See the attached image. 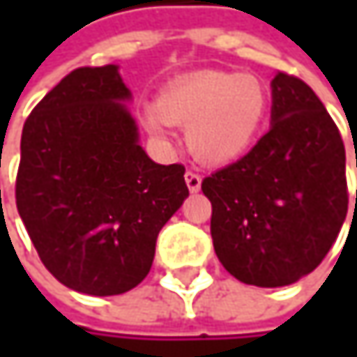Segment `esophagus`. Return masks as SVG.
I'll list each match as a JSON object with an SVG mask.
<instances>
[{"label": "esophagus", "mask_w": 357, "mask_h": 357, "mask_svg": "<svg viewBox=\"0 0 357 357\" xmlns=\"http://www.w3.org/2000/svg\"><path fill=\"white\" fill-rule=\"evenodd\" d=\"M185 183H188V190L190 192H198L200 190V183H202V178L196 174V172H185Z\"/></svg>", "instance_id": "34e87169"}]
</instances>
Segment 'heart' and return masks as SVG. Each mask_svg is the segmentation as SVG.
Instances as JSON below:
<instances>
[{
    "label": "heart",
    "mask_w": 357,
    "mask_h": 357,
    "mask_svg": "<svg viewBox=\"0 0 357 357\" xmlns=\"http://www.w3.org/2000/svg\"><path fill=\"white\" fill-rule=\"evenodd\" d=\"M268 111V91L252 74L196 72L161 91L144 111L146 130L169 142L172 123L185 126L190 153L208 165L240 159L256 142Z\"/></svg>",
    "instance_id": "b5f03b06"
}]
</instances>
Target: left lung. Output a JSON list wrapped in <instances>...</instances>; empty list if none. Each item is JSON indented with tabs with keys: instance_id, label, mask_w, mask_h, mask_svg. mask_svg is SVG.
I'll list each match as a JSON object with an SVG mask.
<instances>
[{
	"instance_id": "1",
	"label": "left lung",
	"mask_w": 357,
	"mask_h": 357,
	"mask_svg": "<svg viewBox=\"0 0 357 357\" xmlns=\"http://www.w3.org/2000/svg\"><path fill=\"white\" fill-rule=\"evenodd\" d=\"M271 89V130L246 157L202 179L217 258L258 287L291 285L312 273L347 215L345 146L328 111L285 72Z\"/></svg>"
}]
</instances>
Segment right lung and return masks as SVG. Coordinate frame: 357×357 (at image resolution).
I'll use <instances>...</instances> for the list:
<instances>
[{
    "mask_svg": "<svg viewBox=\"0 0 357 357\" xmlns=\"http://www.w3.org/2000/svg\"><path fill=\"white\" fill-rule=\"evenodd\" d=\"M117 66L72 70L22 128L16 206L47 271L86 296L134 289L188 198L185 167L138 144Z\"/></svg>",
    "mask_w": 357,
    "mask_h": 357,
    "instance_id": "add662e5",
    "label": "right lung"
}]
</instances>
